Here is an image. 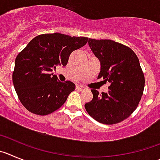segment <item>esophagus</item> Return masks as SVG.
<instances>
[{"label": "esophagus", "mask_w": 160, "mask_h": 160, "mask_svg": "<svg viewBox=\"0 0 160 160\" xmlns=\"http://www.w3.org/2000/svg\"><path fill=\"white\" fill-rule=\"evenodd\" d=\"M77 90H80V91H83V90H85L86 88L84 87L83 85L79 84V85H77Z\"/></svg>", "instance_id": "esophagus-1"}]
</instances>
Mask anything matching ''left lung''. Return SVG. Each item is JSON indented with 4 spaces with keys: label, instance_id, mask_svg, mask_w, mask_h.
<instances>
[{
    "label": "left lung",
    "instance_id": "1",
    "mask_svg": "<svg viewBox=\"0 0 160 160\" xmlns=\"http://www.w3.org/2000/svg\"><path fill=\"white\" fill-rule=\"evenodd\" d=\"M88 44L100 62L98 78L109 82L108 92L91 90L92 100L84 105L96 121L115 124L136 110L143 96L145 79L139 59L128 46L111 40L88 39Z\"/></svg>",
    "mask_w": 160,
    "mask_h": 160
}]
</instances>
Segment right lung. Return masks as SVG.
<instances>
[{"label":"right lung","instance_id":"obj_1","mask_svg":"<svg viewBox=\"0 0 160 160\" xmlns=\"http://www.w3.org/2000/svg\"><path fill=\"white\" fill-rule=\"evenodd\" d=\"M88 38L47 33L34 37L17 55L12 82L20 101L32 113L45 116L60 108L76 85L60 82L52 72L65 66L73 51L87 44Z\"/></svg>","mask_w":160,"mask_h":160}]
</instances>
